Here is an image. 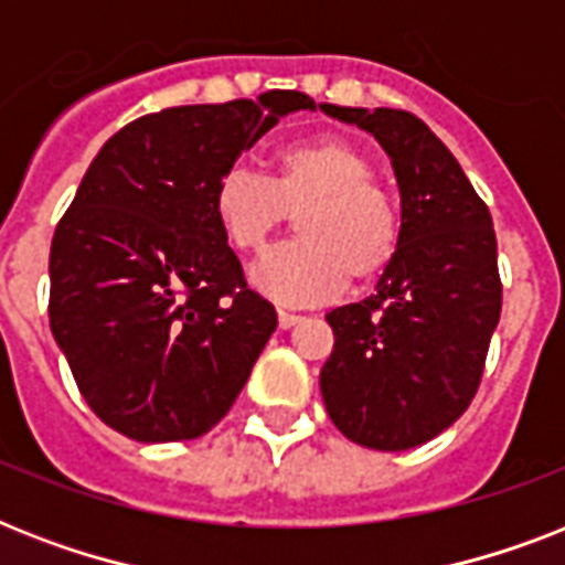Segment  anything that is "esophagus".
I'll return each mask as SVG.
<instances>
[{
	"mask_svg": "<svg viewBox=\"0 0 565 565\" xmlns=\"http://www.w3.org/2000/svg\"><path fill=\"white\" fill-rule=\"evenodd\" d=\"M301 319H305V317L292 313V310H278V326H281L284 331H287V328H292V326H299Z\"/></svg>",
	"mask_w": 565,
	"mask_h": 565,
	"instance_id": "1",
	"label": "esophagus"
}]
</instances>
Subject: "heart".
<instances>
[{"mask_svg": "<svg viewBox=\"0 0 565 565\" xmlns=\"http://www.w3.org/2000/svg\"><path fill=\"white\" fill-rule=\"evenodd\" d=\"M211 207L222 237L239 255H257L299 213V239L252 269L257 290L284 305L334 299L345 284L372 287L402 252L398 195L377 179L375 158L340 135L281 149L273 181L231 167L213 188Z\"/></svg>", "mask_w": 565, "mask_h": 565, "instance_id": "heart-1", "label": "heart"}]
</instances>
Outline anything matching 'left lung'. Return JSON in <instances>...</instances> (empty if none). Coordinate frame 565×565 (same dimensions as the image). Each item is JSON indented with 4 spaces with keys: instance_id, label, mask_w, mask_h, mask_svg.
<instances>
[{
    "instance_id": "8db88e82",
    "label": "left lung",
    "mask_w": 565,
    "mask_h": 565,
    "mask_svg": "<svg viewBox=\"0 0 565 565\" xmlns=\"http://www.w3.org/2000/svg\"><path fill=\"white\" fill-rule=\"evenodd\" d=\"M322 110L372 131L393 158L404 239L375 296L326 317L334 352L319 386L328 416L352 443L404 451L455 425L481 386L501 317L495 228L455 154L419 117Z\"/></svg>"
}]
</instances>
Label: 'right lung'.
Wrapping results in <instances>:
<instances>
[{
  "label": "right lung",
  "instance_id": "1",
  "mask_svg": "<svg viewBox=\"0 0 565 565\" xmlns=\"http://www.w3.org/2000/svg\"><path fill=\"white\" fill-rule=\"evenodd\" d=\"M299 90L181 105L102 146L52 237L49 326L84 402L137 443L207 434L231 411L278 317L222 237L216 181Z\"/></svg>",
  "mask_w": 565,
  "mask_h": 565
}]
</instances>
